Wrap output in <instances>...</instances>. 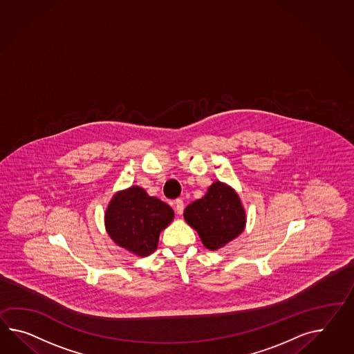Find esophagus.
<instances>
[{
	"mask_svg": "<svg viewBox=\"0 0 354 354\" xmlns=\"http://www.w3.org/2000/svg\"><path fill=\"white\" fill-rule=\"evenodd\" d=\"M175 211H176L178 215L183 214V211H184V202H183V199H176L175 201Z\"/></svg>",
	"mask_w": 354,
	"mask_h": 354,
	"instance_id": "esophagus-1",
	"label": "esophagus"
}]
</instances>
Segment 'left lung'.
Here are the masks:
<instances>
[{
  "label": "left lung",
  "mask_w": 354,
  "mask_h": 354,
  "mask_svg": "<svg viewBox=\"0 0 354 354\" xmlns=\"http://www.w3.org/2000/svg\"><path fill=\"white\" fill-rule=\"evenodd\" d=\"M184 218L198 232L203 245L211 250L233 241L245 225V214L238 194L220 181L208 188L203 198L187 206Z\"/></svg>",
  "instance_id": "obj_1"
}]
</instances>
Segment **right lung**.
Wrapping results in <instances>:
<instances>
[{
  "instance_id": "obj_1",
  "label": "right lung",
  "mask_w": 354,
  "mask_h": 354,
  "mask_svg": "<svg viewBox=\"0 0 354 354\" xmlns=\"http://www.w3.org/2000/svg\"><path fill=\"white\" fill-rule=\"evenodd\" d=\"M173 208L139 187L118 193L106 211V229L116 244L138 256L155 252L161 230L171 223Z\"/></svg>"
}]
</instances>
